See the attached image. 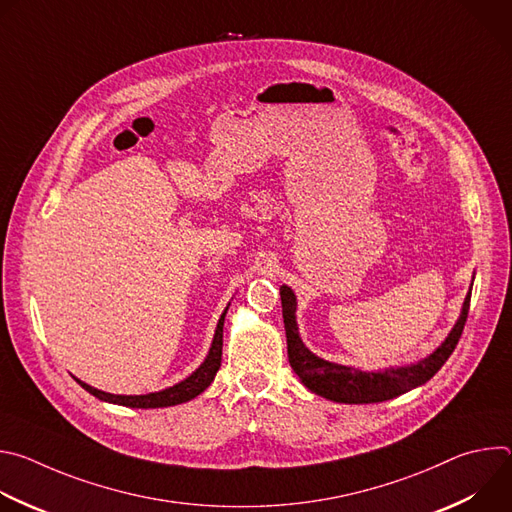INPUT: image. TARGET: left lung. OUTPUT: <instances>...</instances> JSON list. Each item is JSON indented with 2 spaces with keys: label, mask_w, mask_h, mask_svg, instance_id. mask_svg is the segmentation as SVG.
<instances>
[{
  "label": "left lung",
  "mask_w": 512,
  "mask_h": 512,
  "mask_svg": "<svg viewBox=\"0 0 512 512\" xmlns=\"http://www.w3.org/2000/svg\"><path fill=\"white\" fill-rule=\"evenodd\" d=\"M281 308H283V324L287 336V356L294 373L300 381L316 395L326 397L336 403H381L393 397H399L423 383H427L437 371L444 367V362L454 352L462 330L466 326L468 310H470V291L464 300L462 314L454 324L448 338L437 346L427 358L417 360L405 367H391L385 371H358L344 364H336L316 356L300 338L298 322H296V294L291 287L281 285Z\"/></svg>",
  "instance_id": "8db88e82"
}]
</instances>
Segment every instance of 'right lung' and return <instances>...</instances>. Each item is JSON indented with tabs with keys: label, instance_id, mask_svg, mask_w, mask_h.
I'll use <instances>...</instances> for the list:
<instances>
[{
	"label": "right lung",
	"instance_id": "add662e5",
	"mask_svg": "<svg viewBox=\"0 0 512 512\" xmlns=\"http://www.w3.org/2000/svg\"><path fill=\"white\" fill-rule=\"evenodd\" d=\"M227 310L229 306L225 308L221 320H218L216 324V330H214V338H212V344H210V350L204 358V362L200 364V367L190 375L186 377L184 381H180L178 385L174 387H168L164 391H158V393H148V395H113V393H105V391H99L83 381L77 379V383L89 391L91 395H95L97 399L101 401H107V403H115V405H123V407H135V409H156V407H172V405H180V403H186L190 399H194L196 395H200L216 377V371L221 369V358H223V326H225V316H227Z\"/></svg>",
	"mask_w": 512,
	"mask_h": 512
}]
</instances>
